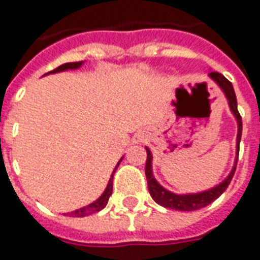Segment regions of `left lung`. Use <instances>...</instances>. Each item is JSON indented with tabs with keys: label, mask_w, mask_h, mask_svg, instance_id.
<instances>
[{
	"label": "left lung",
	"mask_w": 260,
	"mask_h": 260,
	"mask_svg": "<svg viewBox=\"0 0 260 260\" xmlns=\"http://www.w3.org/2000/svg\"><path fill=\"white\" fill-rule=\"evenodd\" d=\"M209 77L218 85V88L221 89L222 93L227 98L230 110H231V113L235 117L237 126H238L237 145H235V159H234L233 169L230 171V174H228L225 179L220 182L218 185L207 189V190L198 193H183V194H178V193H174L168 190V189H165L155 179V176L152 174V152H151L148 147H145V151H147L145 176H147V180H148V190H150L151 198L154 199V202L159 204V206H162V207H167V209L179 210V211H193V210L203 209L206 206H209L210 203H213L215 199H218L222 193L225 192V189L228 187L230 182L233 179L234 174H235V169H237V161H238L239 154V141H241V134H242V119H241L238 109H237V96H235V92H234V86L220 73L211 71Z\"/></svg>",
	"instance_id": "left-lung-1"
}]
</instances>
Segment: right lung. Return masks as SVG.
Segmentation results:
<instances>
[{
	"mask_svg": "<svg viewBox=\"0 0 260 260\" xmlns=\"http://www.w3.org/2000/svg\"><path fill=\"white\" fill-rule=\"evenodd\" d=\"M84 64V61H75V62H66V64H62V66H60V67H57L56 70H53V71H50V73H47V74H56V73H62V71H67V70H78V68L81 67ZM45 74V75H47ZM121 159H123V156L120 158V161L117 162V165H116L115 171L112 172V175H110V179L109 182H108V185H106V187H105V192L99 196V198L95 200V202H92L91 204H88V206H85V207H81V209L78 210H74V211H71V213H67V215H70V217H86V215L89 214H93V213H98V211H101L102 209H105L106 207V204H108V200H109V198L112 196V190H113V175H115L116 169H117V167H119V164L121 162ZM66 214V213H64Z\"/></svg>",
	"mask_w": 260,
	"mask_h": 260,
	"instance_id": "add662e5",
	"label": "right lung"
}]
</instances>
